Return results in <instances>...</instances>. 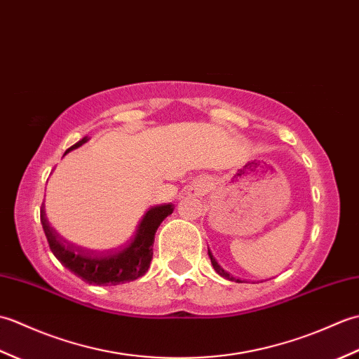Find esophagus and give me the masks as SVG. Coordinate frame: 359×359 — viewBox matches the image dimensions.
<instances>
[{"label": "esophagus", "instance_id": "esophagus-1", "mask_svg": "<svg viewBox=\"0 0 359 359\" xmlns=\"http://www.w3.org/2000/svg\"><path fill=\"white\" fill-rule=\"evenodd\" d=\"M197 191H199V188H194V193H197Z\"/></svg>", "mask_w": 359, "mask_h": 359}]
</instances>
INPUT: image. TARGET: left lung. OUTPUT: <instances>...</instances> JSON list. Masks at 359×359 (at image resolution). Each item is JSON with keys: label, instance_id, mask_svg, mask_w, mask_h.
<instances>
[{"label": "left lung", "instance_id": "left-lung-1", "mask_svg": "<svg viewBox=\"0 0 359 359\" xmlns=\"http://www.w3.org/2000/svg\"><path fill=\"white\" fill-rule=\"evenodd\" d=\"M208 256H210V259H211V264H212V266H215V270L220 274V276L222 278H225V279H228V280H234V282H241V279H236V278H233L230 273L228 271H225L222 266H220L219 264H217V261L215 257H212V255H211V251H210V248H208Z\"/></svg>", "mask_w": 359, "mask_h": 359}]
</instances>
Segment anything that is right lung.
I'll return each mask as SVG.
<instances>
[{
	"instance_id": "obj_1",
	"label": "right lung",
	"mask_w": 359,
	"mask_h": 359,
	"mask_svg": "<svg viewBox=\"0 0 359 359\" xmlns=\"http://www.w3.org/2000/svg\"><path fill=\"white\" fill-rule=\"evenodd\" d=\"M86 137L67 149H75L86 143ZM174 211V205L151 207L140 219L131 239L120 248L108 251H90L80 248L63 239L50 226L46 212L41 211V225L52 250L60 262L75 276L94 285H118L135 280L148 271L152 259V243L160 224Z\"/></svg>"
}]
</instances>
